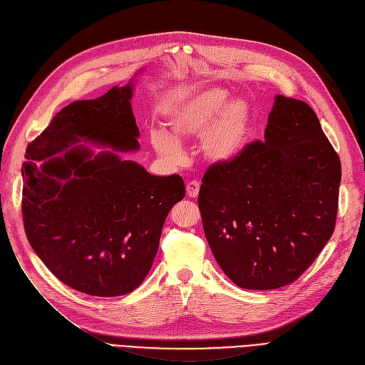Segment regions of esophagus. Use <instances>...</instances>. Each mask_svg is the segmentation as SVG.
<instances>
[{
    "mask_svg": "<svg viewBox=\"0 0 365 365\" xmlns=\"http://www.w3.org/2000/svg\"><path fill=\"white\" fill-rule=\"evenodd\" d=\"M200 182L198 180H190V182H187V185H186V194H187V197H190V198H197L198 197V194H200Z\"/></svg>",
    "mask_w": 365,
    "mask_h": 365,
    "instance_id": "1",
    "label": "esophagus"
}]
</instances>
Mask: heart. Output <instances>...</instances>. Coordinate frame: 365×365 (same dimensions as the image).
I'll use <instances>...</instances> for the list:
<instances>
[{
	"mask_svg": "<svg viewBox=\"0 0 365 365\" xmlns=\"http://www.w3.org/2000/svg\"><path fill=\"white\" fill-rule=\"evenodd\" d=\"M255 112L250 102L232 98L222 87L198 91L171 113L170 133L152 130L149 140L160 157L179 163L183 149L179 142L200 136L198 150L213 163H229L244 150L250 138Z\"/></svg>",
	"mask_w": 365,
	"mask_h": 365,
	"instance_id": "b5f03b06",
	"label": "heart"
}]
</instances>
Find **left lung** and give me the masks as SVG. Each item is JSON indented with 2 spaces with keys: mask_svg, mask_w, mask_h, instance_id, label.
I'll return each instance as SVG.
<instances>
[{
  "mask_svg": "<svg viewBox=\"0 0 365 365\" xmlns=\"http://www.w3.org/2000/svg\"><path fill=\"white\" fill-rule=\"evenodd\" d=\"M341 165L312 108L275 96L264 140L210 167L198 205L222 271L247 290L297 279L333 235Z\"/></svg>",
  "mask_w": 365,
  "mask_h": 365,
  "instance_id": "1",
  "label": "left lung"
}]
</instances>
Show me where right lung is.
Returning a JSON list of instances; mask_svg holds the SVG:
<instances>
[{
    "label": "right lung",
    "instance_id": "right-lung-1",
    "mask_svg": "<svg viewBox=\"0 0 365 365\" xmlns=\"http://www.w3.org/2000/svg\"><path fill=\"white\" fill-rule=\"evenodd\" d=\"M56 113L26 148L22 213L28 241L71 289L115 297L143 282L171 207L185 197L179 175L153 176L120 153L139 150L133 84ZM90 143L106 149L96 154Z\"/></svg>",
    "mask_w": 365,
    "mask_h": 365
}]
</instances>
